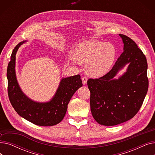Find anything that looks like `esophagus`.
<instances>
[{"label": "esophagus", "mask_w": 155, "mask_h": 155, "mask_svg": "<svg viewBox=\"0 0 155 155\" xmlns=\"http://www.w3.org/2000/svg\"><path fill=\"white\" fill-rule=\"evenodd\" d=\"M82 83L84 85H85L87 84V77H83L82 78Z\"/></svg>", "instance_id": "34e87169"}]
</instances>
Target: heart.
Here are the masks:
<instances>
[{
  "mask_svg": "<svg viewBox=\"0 0 155 155\" xmlns=\"http://www.w3.org/2000/svg\"><path fill=\"white\" fill-rule=\"evenodd\" d=\"M73 56V62L87 63L88 74L99 77L111 67L115 58L116 49L109 43L85 41L75 48Z\"/></svg>",
  "mask_w": 155,
  "mask_h": 155,
  "instance_id": "obj_1",
  "label": "heart"
}]
</instances>
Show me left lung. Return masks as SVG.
Returning <instances> with one entry per match:
<instances>
[{
    "mask_svg": "<svg viewBox=\"0 0 155 155\" xmlns=\"http://www.w3.org/2000/svg\"><path fill=\"white\" fill-rule=\"evenodd\" d=\"M124 51L112 68L99 78H89L92 114L99 124L115 126L132 119L140 109L148 89V63L146 56L134 41L119 35ZM127 63L125 74L118 79L113 77Z\"/></svg>",
    "mask_w": 155,
    "mask_h": 155,
    "instance_id": "left-lung-1",
    "label": "left lung"
}]
</instances>
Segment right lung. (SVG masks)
Segmentation results:
<instances>
[{
    "label": "right lung",
    "mask_w": 155,
    "mask_h": 155,
    "mask_svg": "<svg viewBox=\"0 0 155 155\" xmlns=\"http://www.w3.org/2000/svg\"><path fill=\"white\" fill-rule=\"evenodd\" d=\"M25 42L26 41H24L14 48L8 64L7 77L9 101L16 112L31 123L41 126L56 125L64 118L73 95L83 85L80 75L62 78L56 94L50 102L40 103L31 100L20 88L15 71L16 53L20 46Z\"/></svg>",
    "instance_id": "right-lung-1"
}]
</instances>
